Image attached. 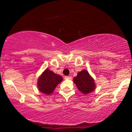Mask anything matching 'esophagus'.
<instances>
[{
    "label": "esophagus",
    "mask_w": 132,
    "mask_h": 132,
    "mask_svg": "<svg viewBox=\"0 0 132 132\" xmlns=\"http://www.w3.org/2000/svg\"><path fill=\"white\" fill-rule=\"evenodd\" d=\"M65 79H72V77L71 76H65Z\"/></svg>",
    "instance_id": "1"
}]
</instances>
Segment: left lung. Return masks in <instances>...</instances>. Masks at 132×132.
Wrapping results in <instances>:
<instances>
[{
  "instance_id": "left-lung-1",
  "label": "left lung",
  "mask_w": 132,
  "mask_h": 132,
  "mask_svg": "<svg viewBox=\"0 0 132 132\" xmlns=\"http://www.w3.org/2000/svg\"><path fill=\"white\" fill-rule=\"evenodd\" d=\"M73 81L79 90L84 94H87L95 90L94 80L85 69L79 72L77 76L74 78Z\"/></svg>"
}]
</instances>
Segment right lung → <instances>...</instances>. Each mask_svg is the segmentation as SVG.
<instances>
[{
    "instance_id": "1",
    "label": "right lung",
    "mask_w": 132,
    "mask_h": 132,
    "mask_svg": "<svg viewBox=\"0 0 132 132\" xmlns=\"http://www.w3.org/2000/svg\"><path fill=\"white\" fill-rule=\"evenodd\" d=\"M62 81L63 78L61 76L54 73L47 68L38 79V87L41 92L49 95Z\"/></svg>"
}]
</instances>
